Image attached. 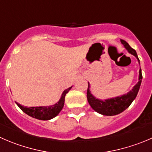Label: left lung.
Segmentation results:
<instances>
[{
    "instance_id": "8db88e82",
    "label": "left lung",
    "mask_w": 152,
    "mask_h": 152,
    "mask_svg": "<svg viewBox=\"0 0 152 152\" xmlns=\"http://www.w3.org/2000/svg\"><path fill=\"white\" fill-rule=\"evenodd\" d=\"M120 42L125 47V48L129 51V53L134 55L137 58L138 62L140 64V60L138 58L137 54L135 50L131 48L126 41L120 39ZM142 79V71H141V69H140L139 81L134 86L132 91H130L129 93L124 94V95L120 96H117L114 97V98L107 99L104 100L96 99L91 94V91H90V84L88 82V91H87V98H88V103L95 111L100 113V114H102V115L113 116L119 114V113L124 111L126 108H128L132 103V102L136 98L138 91L140 90Z\"/></svg>"
}]
</instances>
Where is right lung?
<instances>
[{
  "mask_svg": "<svg viewBox=\"0 0 152 152\" xmlns=\"http://www.w3.org/2000/svg\"><path fill=\"white\" fill-rule=\"evenodd\" d=\"M70 87L63 91L59 101L56 104L50 106H39V107H25L16 102L17 105L27 115L41 120H49L54 118L58 115L59 112L62 110L64 104V97L68 91L71 89Z\"/></svg>",
  "mask_w": 152,
  "mask_h": 152,
  "instance_id": "add662e5",
  "label": "right lung"
}]
</instances>
